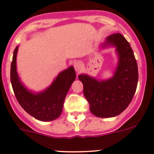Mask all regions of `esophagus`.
<instances>
[{"mask_svg":"<svg viewBox=\"0 0 154 154\" xmlns=\"http://www.w3.org/2000/svg\"><path fill=\"white\" fill-rule=\"evenodd\" d=\"M73 66H74V68H75V71H76V72H79L81 70H82V64H81L79 62H74Z\"/></svg>","mask_w":154,"mask_h":154,"instance_id":"1","label":"esophagus"}]
</instances>
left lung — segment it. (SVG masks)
<instances>
[{
  "label": "left lung",
  "mask_w": 154,
  "mask_h": 154,
  "mask_svg": "<svg viewBox=\"0 0 154 154\" xmlns=\"http://www.w3.org/2000/svg\"><path fill=\"white\" fill-rule=\"evenodd\" d=\"M115 48L117 64L113 76L97 80L87 74H80L84 95L90 104V112L98 117H112L128 107L137 90L138 67L130 44L121 34L109 36L100 49Z\"/></svg>",
  "instance_id": "8db88e82"
}]
</instances>
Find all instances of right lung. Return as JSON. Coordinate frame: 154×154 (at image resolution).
Instances as JSON below:
<instances>
[{
  "label": "right lung",
  "instance_id": "add662e5",
  "mask_svg": "<svg viewBox=\"0 0 154 154\" xmlns=\"http://www.w3.org/2000/svg\"><path fill=\"white\" fill-rule=\"evenodd\" d=\"M19 46L14 49L11 64V85L18 103L28 114L40 121H52L61 115L63 104L76 74L70 66L59 72L52 84L40 92L29 90L24 85L17 70V55Z\"/></svg>",
  "mask_w": 154,
  "mask_h": 154
}]
</instances>
